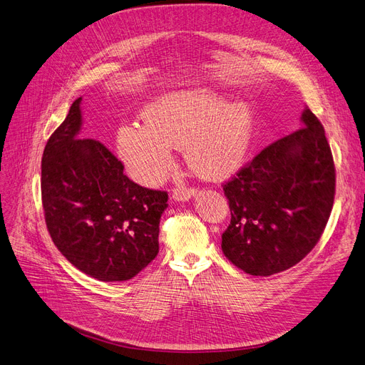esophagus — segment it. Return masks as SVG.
<instances>
[{"label":"esophagus","mask_w":365,"mask_h":365,"mask_svg":"<svg viewBox=\"0 0 365 365\" xmlns=\"http://www.w3.org/2000/svg\"><path fill=\"white\" fill-rule=\"evenodd\" d=\"M196 193V190L193 187L190 188H184V187H175L172 190V197L175 200H188L193 195Z\"/></svg>","instance_id":"obj_1"}]
</instances>
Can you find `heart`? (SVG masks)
<instances>
[{
	"mask_svg": "<svg viewBox=\"0 0 365 365\" xmlns=\"http://www.w3.org/2000/svg\"><path fill=\"white\" fill-rule=\"evenodd\" d=\"M210 88H192L157 98L143 121L128 123L116 135V151L130 175L145 185L169 172L173 147H184L185 160L197 175L222 180L235 173L252 148L255 112L247 103L226 105Z\"/></svg>",
	"mask_w": 365,
	"mask_h": 365,
	"instance_id": "obj_1",
	"label": "heart"
}]
</instances>
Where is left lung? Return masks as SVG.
Instances as JSON below:
<instances>
[{"label":"left lung","instance_id":"8db88e82","mask_svg":"<svg viewBox=\"0 0 365 365\" xmlns=\"http://www.w3.org/2000/svg\"><path fill=\"white\" fill-rule=\"evenodd\" d=\"M297 132L272 142L223 184L230 223L222 250L237 268L268 277L307 256L322 237L335 166L317 116L305 108Z\"/></svg>","mask_w":365,"mask_h":365}]
</instances>
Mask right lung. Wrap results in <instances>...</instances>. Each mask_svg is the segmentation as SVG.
<instances>
[{
    "label": "right lung",
    "mask_w": 365,
    "mask_h": 365,
    "mask_svg": "<svg viewBox=\"0 0 365 365\" xmlns=\"http://www.w3.org/2000/svg\"><path fill=\"white\" fill-rule=\"evenodd\" d=\"M81 97L51 135L41 158V202L63 256L100 282L133 279L158 253L168 193L142 187L103 143L79 138Z\"/></svg>",
    "instance_id": "add662e5"
}]
</instances>
